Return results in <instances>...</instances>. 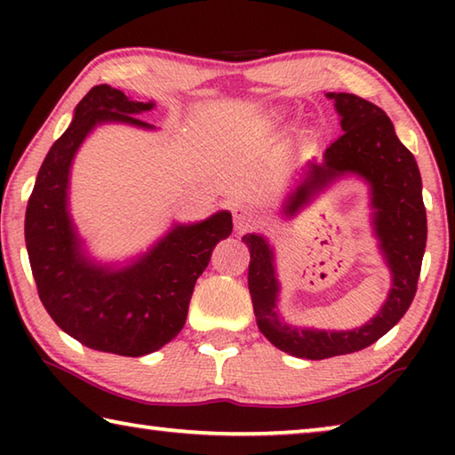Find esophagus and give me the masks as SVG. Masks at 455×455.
<instances>
[{"instance_id": "34e87169", "label": "esophagus", "mask_w": 455, "mask_h": 455, "mask_svg": "<svg viewBox=\"0 0 455 455\" xmlns=\"http://www.w3.org/2000/svg\"><path fill=\"white\" fill-rule=\"evenodd\" d=\"M233 217H235L236 230H249L260 225V214L252 209V206L238 204L233 211Z\"/></svg>"}]
</instances>
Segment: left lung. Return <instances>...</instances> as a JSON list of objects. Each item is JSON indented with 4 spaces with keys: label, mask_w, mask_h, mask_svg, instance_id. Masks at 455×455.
<instances>
[{
    "label": "left lung",
    "mask_w": 455,
    "mask_h": 455,
    "mask_svg": "<svg viewBox=\"0 0 455 455\" xmlns=\"http://www.w3.org/2000/svg\"><path fill=\"white\" fill-rule=\"evenodd\" d=\"M341 116L343 134L323 154V163H309L303 179L283 204L292 217L303 204L343 176H357L369 187L373 233L391 273L387 299L373 319L349 331L292 327L276 309L281 283L276 279L275 251L263 235H244L249 244V291L257 325L276 349L301 359H327L369 347L397 325L418 291L421 259L427 241L421 174L413 154L399 142L395 128L379 106L355 94L329 92Z\"/></svg>",
    "instance_id": "1"
}]
</instances>
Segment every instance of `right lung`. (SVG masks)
Listing matches in <instances>:
<instances>
[{
  "instance_id": "1",
  "label": "right lung",
  "mask_w": 455,
  "mask_h": 455,
  "mask_svg": "<svg viewBox=\"0 0 455 455\" xmlns=\"http://www.w3.org/2000/svg\"><path fill=\"white\" fill-rule=\"evenodd\" d=\"M152 108L108 84L92 88L42 163L26 211L28 257L45 311L76 341L124 357L148 355L180 333L196 279L233 233V217L220 211L192 225L174 222L126 265L98 263L84 249L68 203L76 152L100 124L154 130L138 118Z\"/></svg>"
}]
</instances>
